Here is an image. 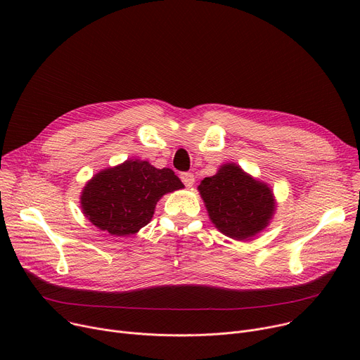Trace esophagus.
I'll return each instance as SVG.
<instances>
[{"label": "esophagus", "mask_w": 360, "mask_h": 360, "mask_svg": "<svg viewBox=\"0 0 360 360\" xmlns=\"http://www.w3.org/2000/svg\"><path fill=\"white\" fill-rule=\"evenodd\" d=\"M181 181L185 184V186H193L194 182H195V176L191 174V172H184L181 174Z\"/></svg>", "instance_id": "obj_1"}]
</instances>
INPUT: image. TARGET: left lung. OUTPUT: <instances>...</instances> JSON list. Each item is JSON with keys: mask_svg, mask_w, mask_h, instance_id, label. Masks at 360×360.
Here are the masks:
<instances>
[{"mask_svg": "<svg viewBox=\"0 0 360 360\" xmlns=\"http://www.w3.org/2000/svg\"><path fill=\"white\" fill-rule=\"evenodd\" d=\"M212 223L235 240H250L270 224L276 198L269 184L255 179L236 165L224 163L217 174L198 185Z\"/></svg>", "mask_w": 360, "mask_h": 360, "instance_id": "obj_1", "label": "left lung"}]
</instances>
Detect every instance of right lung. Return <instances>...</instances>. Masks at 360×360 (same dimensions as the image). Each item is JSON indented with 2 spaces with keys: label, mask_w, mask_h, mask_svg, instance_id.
<instances>
[{
  "label": "right lung",
  "mask_w": 360,
  "mask_h": 360,
  "mask_svg": "<svg viewBox=\"0 0 360 360\" xmlns=\"http://www.w3.org/2000/svg\"><path fill=\"white\" fill-rule=\"evenodd\" d=\"M181 188L184 184L172 169L128 159L93 175L83 188L80 207L98 229L112 236H129L150 223L165 194Z\"/></svg>",
  "instance_id": "add662e5"
}]
</instances>
